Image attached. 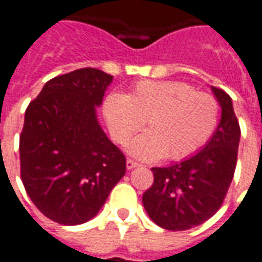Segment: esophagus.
Here are the masks:
<instances>
[{
  "instance_id": "1",
  "label": "esophagus",
  "mask_w": 262,
  "mask_h": 262,
  "mask_svg": "<svg viewBox=\"0 0 262 262\" xmlns=\"http://www.w3.org/2000/svg\"><path fill=\"white\" fill-rule=\"evenodd\" d=\"M139 165V162L138 161H135V159L132 158H127V161H126V167H127V169H132V168H136Z\"/></svg>"
}]
</instances>
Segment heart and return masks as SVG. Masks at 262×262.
Here are the masks:
<instances>
[{
    "label": "heart",
    "instance_id": "1",
    "mask_svg": "<svg viewBox=\"0 0 262 262\" xmlns=\"http://www.w3.org/2000/svg\"><path fill=\"white\" fill-rule=\"evenodd\" d=\"M103 113L113 139L126 145L146 122L149 130L132 142L130 154L145 161L167 155L190 158L210 140L219 123V101L181 81H139L130 93L105 97Z\"/></svg>",
    "mask_w": 262,
    "mask_h": 262
}]
</instances>
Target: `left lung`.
Returning <instances> with one entry per match:
<instances>
[{
  "mask_svg": "<svg viewBox=\"0 0 262 262\" xmlns=\"http://www.w3.org/2000/svg\"><path fill=\"white\" fill-rule=\"evenodd\" d=\"M222 119L209 143L194 157L165 168H152L154 183L142 202L149 217L168 230H187L221 209L238 159L241 127L230 97L213 86Z\"/></svg>",
  "mask_w": 262,
  "mask_h": 262,
  "instance_id": "left-lung-1",
  "label": "left lung"
}]
</instances>
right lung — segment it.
Masks as SVG:
<instances>
[{
	"instance_id": "1",
	"label": "right lung",
	"mask_w": 262,
	"mask_h": 262,
	"mask_svg": "<svg viewBox=\"0 0 262 262\" xmlns=\"http://www.w3.org/2000/svg\"><path fill=\"white\" fill-rule=\"evenodd\" d=\"M113 77L81 68L52 78L26 108L20 177L50 221L81 225L94 217L126 172V157L105 136L95 105Z\"/></svg>"
}]
</instances>
